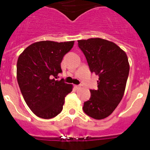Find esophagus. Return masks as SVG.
Returning a JSON list of instances; mask_svg holds the SVG:
<instances>
[{
    "label": "esophagus",
    "instance_id": "34e87169",
    "mask_svg": "<svg viewBox=\"0 0 150 150\" xmlns=\"http://www.w3.org/2000/svg\"><path fill=\"white\" fill-rule=\"evenodd\" d=\"M75 88L76 89H79V88H81V85H78V86H75Z\"/></svg>",
    "mask_w": 150,
    "mask_h": 150
}]
</instances>
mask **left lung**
<instances>
[{"instance_id": "8db88e82", "label": "left lung", "mask_w": 150, "mask_h": 150, "mask_svg": "<svg viewBox=\"0 0 150 150\" xmlns=\"http://www.w3.org/2000/svg\"><path fill=\"white\" fill-rule=\"evenodd\" d=\"M91 73L98 75V89L90 90L91 98L83 111L95 120H103L112 113L124 95L129 74L125 52L116 43L101 38L78 40Z\"/></svg>"}]
</instances>
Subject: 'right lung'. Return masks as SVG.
I'll return each instance as SVG.
<instances>
[{"mask_svg":"<svg viewBox=\"0 0 150 150\" xmlns=\"http://www.w3.org/2000/svg\"><path fill=\"white\" fill-rule=\"evenodd\" d=\"M74 41H39L22 52L17 61V81L30 110L42 119H52L63 109L64 98L73 85L63 79L56 80L62 72L64 55L73 48Z\"/></svg>","mask_w":150,"mask_h":150,"instance_id":"right-lung-1","label":"right lung"}]
</instances>
